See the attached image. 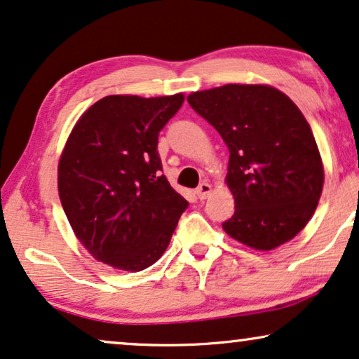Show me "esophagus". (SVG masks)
I'll return each mask as SVG.
<instances>
[{"label": "esophagus", "mask_w": 359, "mask_h": 359, "mask_svg": "<svg viewBox=\"0 0 359 359\" xmlns=\"http://www.w3.org/2000/svg\"><path fill=\"white\" fill-rule=\"evenodd\" d=\"M210 189H212V186H210L209 183H205V181H204V183H201L198 186V189H196V194H198V198L201 201H204L210 194Z\"/></svg>", "instance_id": "obj_1"}]
</instances>
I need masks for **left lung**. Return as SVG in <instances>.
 I'll return each instance as SVG.
<instances>
[{
	"mask_svg": "<svg viewBox=\"0 0 359 359\" xmlns=\"http://www.w3.org/2000/svg\"><path fill=\"white\" fill-rule=\"evenodd\" d=\"M188 102L230 151L227 184L235 212L222 227L255 250L289 242L316 212L323 166L306 117L289 97L264 85H225Z\"/></svg>",
	"mask_w": 359,
	"mask_h": 359,
	"instance_id": "left-lung-1",
	"label": "left lung"
}]
</instances>
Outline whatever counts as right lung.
I'll list each match as a JSON object with an SVG mask.
<instances>
[{"label":"right lung","instance_id":"add662e5","mask_svg":"<svg viewBox=\"0 0 359 359\" xmlns=\"http://www.w3.org/2000/svg\"><path fill=\"white\" fill-rule=\"evenodd\" d=\"M184 96H106L80 117L58 163V194L97 262L142 271L168 247L188 201L171 188L158 134Z\"/></svg>","mask_w":359,"mask_h":359}]
</instances>
